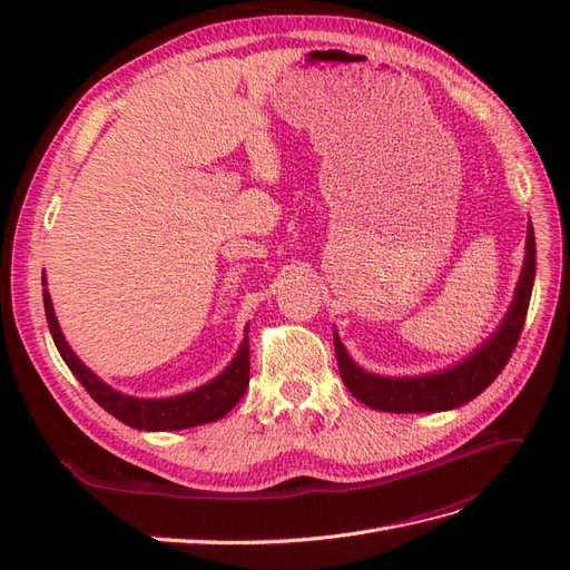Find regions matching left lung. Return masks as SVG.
Returning a JSON list of instances; mask_svg holds the SVG:
<instances>
[{"mask_svg":"<svg viewBox=\"0 0 570 570\" xmlns=\"http://www.w3.org/2000/svg\"><path fill=\"white\" fill-rule=\"evenodd\" d=\"M534 283V233L528 226L525 239V262L521 271L519 287H515L513 302L509 312L497 327V333L475 350L469 358L459 361L456 366L419 377H383L358 368L350 358L347 350L342 347L335 333V356L342 383L358 402L375 411L390 413H428V411H446L456 409L494 383V377L502 373L515 342L521 337L528 304Z\"/></svg>","mask_w":570,"mask_h":570,"instance_id":"8db88e82","label":"left lung"}]
</instances>
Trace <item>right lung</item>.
<instances>
[{
    "label": "right lung",
    "mask_w": 570,
    "mask_h": 570,
    "mask_svg": "<svg viewBox=\"0 0 570 570\" xmlns=\"http://www.w3.org/2000/svg\"><path fill=\"white\" fill-rule=\"evenodd\" d=\"M42 285H47L45 275H42ZM42 299H45L49 333L55 337V344L61 358L66 361V366L71 368V373L78 377L80 385L88 390V394L101 409L109 411L114 419H118L120 423H126L130 428L183 430V428L214 423L226 416V413L243 400V394L249 385V340L245 335L235 358L230 361V366L220 375H216L212 383H206L187 394L168 396V400H137V396H128L124 392L109 387L105 381H99V377L82 364V361L76 356V352L68 347V342L63 340V333L57 323L55 306H51L47 289H42ZM245 333H249V327Z\"/></svg>",
    "instance_id": "obj_1"
}]
</instances>
